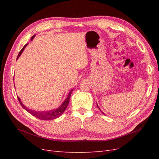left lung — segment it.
<instances>
[{
  "mask_svg": "<svg viewBox=\"0 0 159 159\" xmlns=\"http://www.w3.org/2000/svg\"><path fill=\"white\" fill-rule=\"evenodd\" d=\"M97 106H98V108H99V109H100V108H99V106H98V104H97ZM100 110H101V109H100ZM102 113H103V112H102ZM103 114H104V113H103Z\"/></svg>",
  "mask_w": 159,
  "mask_h": 159,
  "instance_id": "obj_1",
  "label": "left lung"
}]
</instances>
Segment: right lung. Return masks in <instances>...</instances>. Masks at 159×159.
<instances>
[{"label": "right lung", "instance_id": "right-lung-1", "mask_svg": "<svg viewBox=\"0 0 159 159\" xmlns=\"http://www.w3.org/2000/svg\"><path fill=\"white\" fill-rule=\"evenodd\" d=\"M35 35H34L31 37V40H33V38H34ZM28 44H26L25 45V46H24L22 50L20 51V52H19V54L17 56V60L18 59V57H20L22 54V53L23 52L24 50L25 49V48L27 46ZM72 91H73V89H72L68 95V96H67L66 99L64 101V102L61 103V105H60V106L58 107V108H56L55 109H52V110H49V111H36V110H33V109H30L29 108H28L27 107H26L25 105H24L22 102L21 99H20V98L18 97V99L19 101V102H20V105H22V107L25 109L26 111H27L30 113L31 115H32L33 116L36 117V118L39 119H41V120H46V121H48V120H53V119H55L57 117H59L61 115H62V113H63L65 110L66 109L67 107H68V105L69 104V102H70V96H71V94L72 93Z\"/></svg>", "mask_w": 159, "mask_h": 159}]
</instances>
